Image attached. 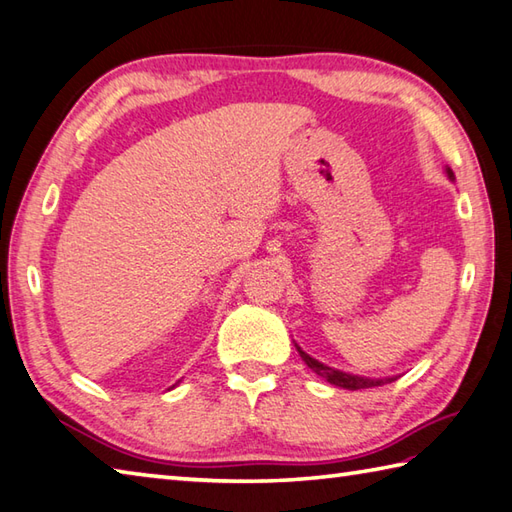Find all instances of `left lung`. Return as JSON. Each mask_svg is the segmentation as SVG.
<instances>
[{"mask_svg":"<svg viewBox=\"0 0 512 512\" xmlns=\"http://www.w3.org/2000/svg\"><path fill=\"white\" fill-rule=\"evenodd\" d=\"M446 172H448V176H451V179H453V172H451V170H446ZM296 349H298V353H300V358L305 360V364H307V367H309L311 371H316V373L320 375V378H325L327 382L336 384V387H340V389H349V391L371 389V387H382V384H387V382H393V380H395V378H378V380H373V378H362V375L344 373V371H338V369H333V367H327V364L318 362L316 358H311L309 353H305L300 347H296Z\"/></svg>","mask_w":512,"mask_h":512,"instance_id":"obj_1","label":"left lung"}]
</instances>
